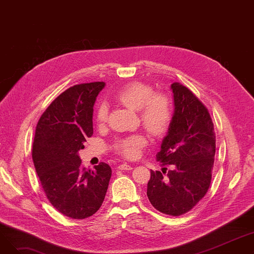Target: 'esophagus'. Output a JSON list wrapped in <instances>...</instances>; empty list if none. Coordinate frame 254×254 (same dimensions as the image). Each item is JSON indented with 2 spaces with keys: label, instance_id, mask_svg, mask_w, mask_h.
Here are the masks:
<instances>
[{
  "label": "esophagus",
  "instance_id": "1",
  "mask_svg": "<svg viewBox=\"0 0 254 254\" xmlns=\"http://www.w3.org/2000/svg\"><path fill=\"white\" fill-rule=\"evenodd\" d=\"M117 169H119V170H125V171H129V170L132 169V167H131L130 165H128V164H123V165H119V166L117 167Z\"/></svg>",
  "mask_w": 254,
  "mask_h": 254
}]
</instances>
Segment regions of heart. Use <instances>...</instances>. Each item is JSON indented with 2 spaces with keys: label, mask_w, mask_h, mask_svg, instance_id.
Wrapping results in <instances>:
<instances>
[{
  "label": "heart",
  "mask_w": 254,
  "mask_h": 254,
  "mask_svg": "<svg viewBox=\"0 0 254 254\" xmlns=\"http://www.w3.org/2000/svg\"><path fill=\"white\" fill-rule=\"evenodd\" d=\"M114 99L127 108L138 111L141 124L153 136H162L172 122V106L169 98L163 93H153L150 85L135 81L126 84L114 96ZM109 109L106 104H100L96 110L98 126H104L108 120ZM147 143L142 135H134L116 141V150L127 158H135Z\"/></svg>",
  "instance_id": "obj_1"
}]
</instances>
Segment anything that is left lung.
Returning <instances> with one entry per match:
<instances>
[{"label": "left lung", "instance_id": "8db88e82", "mask_svg": "<svg viewBox=\"0 0 254 254\" xmlns=\"http://www.w3.org/2000/svg\"><path fill=\"white\" fill-rule=\"evenodd\" d=\"M171 89L174 113L156 161L172 166V170L150 172L147 196L159 212L180 216L208 191L216 140L211 116L203 103L178 82L173 83Z\"/></svg>", "mask_w": 254, "mask_h": 254}]
</instances>
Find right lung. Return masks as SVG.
Listing matches in <instances>:
<instances>
[{"mask_svg": "<svg viewBox=\"0 0 254 254\" xmlns=\"http://www.w3.org/2000/svg\"><path fill=\"white\" fill-rule=\"evenodd\" d=\"M105 82L74 85L53 101L40 117L33 143V162L51 205L64 216L84 219L100 209L112 170L100 163L81 166L78 151L93 134V105Z\"/></svg>", "mask_w": 254, "mask_h": 254, "instance_id": "1", "label": "right lung"}]
</instances>
